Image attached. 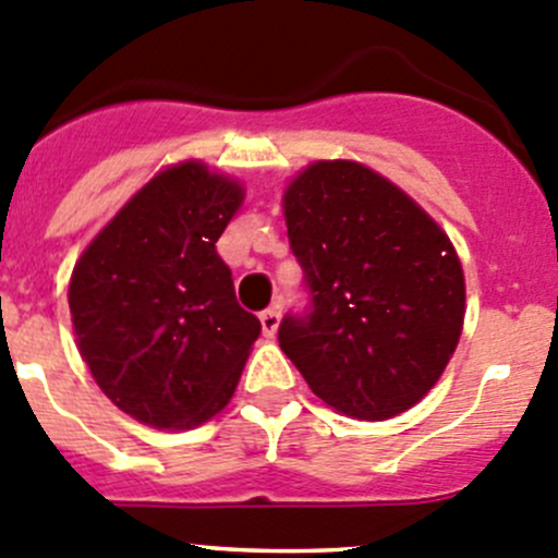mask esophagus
I'll list each match as a JSON object with an SVG mask.
<instances>
[{"label": "esophagus", "instance_id": "1", "mask_svg": "<svg viewBox=\"0 0 558 558\" xmlns=\"http://www.w3.org/2000/svg\"><path fill=\"white\" fill-rule=\"evenodd\" d=\"M279 320H282V310H279V306H268V310L259 312V323H263L265 337H274L276 328H279Z\"/></svg>", "mask_w": 558, "mask_h": 558}]
</instances>
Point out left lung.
Masks as SVG:
<instances>
[{
  "mask_svg": "<svg viewBox=\"0 0 558 558\" xmlns=\"http://www.w3.org/2000/svg\"><path fill=\"white\" fill-rule=\"evenodd\" d=\"M290 248L310 306L284 315L279 348L344 416L384 422L447 369L465 315L447 232L384 174L315 161L284 191Z\"/></svg>",
  "mask_w": 558,
  "mask_h": 558,
  "instance_id": "1",
  "label": "left lung"
}]
</instances>
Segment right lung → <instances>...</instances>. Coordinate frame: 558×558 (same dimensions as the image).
Segmentation results:
<instances>
[{"label":"right lung","mask_w":558,"mask_h":558,"mask_svg":"<svg viewBox=\"0 0 558 558\" xmlns=\"http://www.w3.org/2000/svg\"><path fill=\"white\" fill-rule=\"evenodd\" d=\"M243 203L199 161L142 185L84 248L68 288L78 353L120 411L189 429L230 402L263 326L216 252Z\"/></svg>","instance_id":"add662e5"}]
</instances>
